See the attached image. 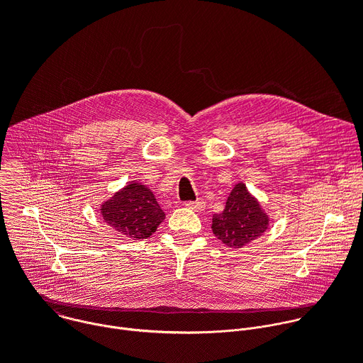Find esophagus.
<instances>
[{
  "instance_id": "esophagus-1",
  "label": "esophagus",
  "mask_w": 363,
  "mask_h": 363,
  "mask_svg": "<svg viewBox=\"0 0 363 363\" xmlns=\"http://www.w3.org/2000/svg\"><path fill=\"white\" fill-rule=\"evenodd\" d=\"M185 206L189 210H194V211H201L203 210L205 206V202L202 199H196V201H186L185 202Z\"/></svg>"
}]
</instances>
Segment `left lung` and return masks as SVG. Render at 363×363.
Instances as JSON below:
<instances>
[{"label": "left lung", "instance_id": "left-lung-1", "mask_svg": "<svg viewBox=\"0 0 363 363\" xmlns=\"http://www.w3.org/2000/svg\"><path fill=\"white\" fill-rule=\"evenodd\" d=\"M269 225L267 216L247 191L244 184L234 186L225 208L213 217V233L225 245L240 248L260 237Z\"/></svg>", "mask_w": 363, "mask_h": 363}]
</instances>
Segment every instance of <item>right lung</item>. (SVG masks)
<instances>
[{"label": "right lung", "instance_id": "obj_1", "mask_svg": "<svg viewBox=\"0 0 363 363\" xmlns=\"http://www.w3.org/2000/svg\"><path fill=\"white\" fill-rule=\"evenodd\" d=\"M103 220L132 240L150 237L164 221L165 213L145 185L129 184L101 205Z\"/></svg>", "mask_w": 363, "mask_h": 363}]
</instances>
